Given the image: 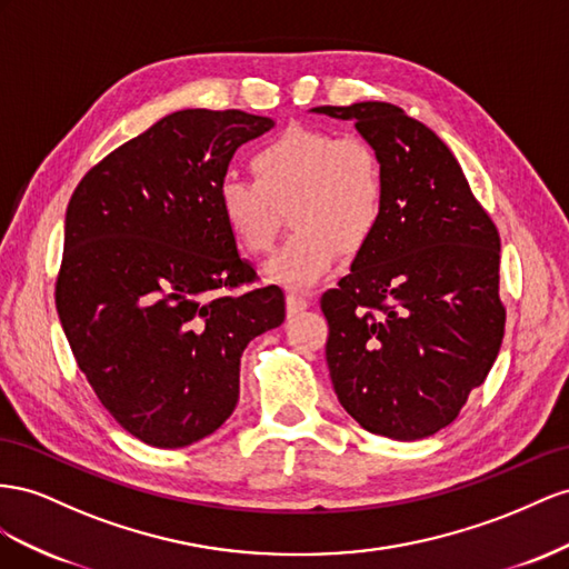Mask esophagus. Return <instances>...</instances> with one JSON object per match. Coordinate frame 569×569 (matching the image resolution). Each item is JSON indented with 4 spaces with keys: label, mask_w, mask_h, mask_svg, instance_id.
Listing matches in <instances>:
<instances>
[{
    "label": "esophagus",
    "mask_w": 569,
    "mask_h": 569,
    "mask_svg": "<svg viewBox=\"0 0 569 569\" xmlns=\"http://www.w3.org/2000/svg\"><path fill=\"white\" fill-rule=\"evenodd\" d=\"M307 305H310V300H307L302 293H288L286 296V307H288V312L290 315H298V312H302V310H307Z\"/></svg>",
    "instance_id": "1"
}]
</instances>
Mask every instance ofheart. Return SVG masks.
<instances>
[{
	"label": "heart",
	"mask_w": 569,
	"mask_h": 569,
	"mask_svg": "<svg viewBox=\"0 0 569 569\" xmlns=\"http://www.w3.org/2000/svg\"><path fill=\"white\" fill-rule=\"evenodd\" d=\"M250 167L254 178H221L217 207L238 246L262 254L273 246L288 204L296 229L267 262V279L310 288L333 269L338 248L355 252L377 233L386 186L365 140L290 126L257 148Z\"/></svg>",
	"instance_id": "obj_1"
}]
</instances>
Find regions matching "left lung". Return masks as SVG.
<instances>
[{
	"instance_id": "1",
	"label": "left lung",
	"mask_w": 569,
	"mask_h": 569,
	"mask_svg": "<svg viewBox=\"0 0 569 569\" xmlns=\"http://www.w3.org/2000/svg\"><path fill=\"white\" fill-rule=\"evenodd\" d=\"M312 111L355 121L386 186L377 233L321 296L336 396L362 429L417 441L448 427L496 362L500 236L448 144L400 107Z\"/></svg>"
}]
</instances>
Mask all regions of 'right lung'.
Returning <instances> with one entry per match:
<instances>
[{
  "label": "right lung",
  "instance_id": "1",
  "mask_svg": "<svg viewBox=\"0 0 569 569\" xmlns=\"http://www.w3.org/2000/svg\"><path fill=\"white\" fill-rule=\"evenodd\" d=\"M273 128L240 109H183L92 167L63 223L57 312L76 362L119 425L186 448L231 417L240 355L286 319L279 286L226 229L217 186L242 142Z\"/></svg>",
  "mask_w": 569,
  "mask_h": 569
}]
</instances>
